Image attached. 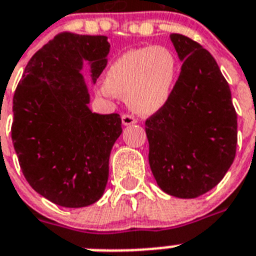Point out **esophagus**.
Returning <instances> with one entry per match:
<instances>
[{
    "mask_svg": "<svg viewBox=\"0 0 256 256\" xmlns=\"http://www.w3.org/2000/svg\"><path fill=\"white\" fill-rule=\"evenodd\" d=\"M122 124H124V126L136 124V118H135L132 114H124V116H122Z\"/></svg>",
    "mask_w": 256,
    "mask_h": 256,
    "instance_id": "obj_1",
    "label": "esophagus"
}]
</instances>
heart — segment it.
I'll return each mask as SVG.
<instances>
[{"instance_id":"heart-1","label":"heart","mask_w":256,"mask_h":256,"mask_svg":"<svg viewBox=\"0 0 256 256\" xmlns=\"http://www.w3.org/2000/svg\"><path fill=\"white\" fill-rule=\"evenodd\" d=\"M178 74V62L166 46L126 51L113 62L101 93L128 97L140 113H154L170 100Z\"/></svg>"}]
</instances>
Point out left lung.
I'll return each instance as SVG.
<instances>
[{"instance_id":"1","label":"left lung","mask_w":256,"mask_h":256,"mask_svg":"<svg viewBox=\"0 0 256 256\" xmlns=\"http://www.w3.org/2000/svg\"><path fill=\"white\" fill-rule=\"evenodd\" d=\"M182 70L167 104L144 122L158 186L194 198L221 182L236 151V112L214 58L193 39L171 34Z\"/></svg>"}]
</instances>
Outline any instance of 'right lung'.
Instances as JSON below:
<instances>
[{"label":"right lung","instance_id":"right-lung-1","mask_svg":"<svg viewBox=\"0 0 256 256\" xmlns=\"http://www.w3.org/2000/svg\"><path fill=\"white\" fill-rule=\"evenodd\" d=\"M105 35L60 32L27 63L13 98L12 139L34 190L66 208L92 205L109 178V156L122 132L120 114L92 113L82 60L93 81L106 67Z\"/></svg>","mask_w":256,"mask_h":256}]
</instances>
